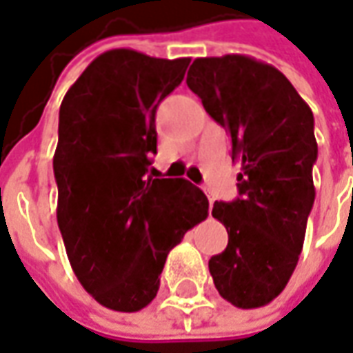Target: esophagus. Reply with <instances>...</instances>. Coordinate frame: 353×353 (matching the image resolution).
I'll use <instances>...</instances> for the list:
<instances>
[{"mask_svg":"<svg viewBox=\"0 0 353 353\" xmlns=\"http://www.w3.org/2000/svg\"><path fill=\"white\" fill-rule=\"evenodd\" d=\"M205 194H208V198H209V205H213V201H215V196L211 194V190H205Z\"/></svg>","mask_w":353,"mask_h":353,"instance_id":"obj_1","label":"esophagus"}]
</instances>
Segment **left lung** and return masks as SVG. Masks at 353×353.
Wrapping results in <instances>:
<instances>
[{
    "mask_svg": "<svg viewBox=\"0 0 353 353\" xmlns=\"http://www.w3.org/2000/svg\"><path fill=\"white\" fill-rule=\"evenodd\" d=\"M186 84L242 163L240 196L213 203L228 244L209 273L227 302L261 307L283 292L303 248L315 201L313 113L281 70L248 55L194 59Z\"/></svg>",
    "mask_w": 353,
    "mask_h": 353,
    "instance_id": "8db88e82",
    "label": "left lung"
}]
</instances>
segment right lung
I'll return each instance as SVG.
<instances>
[{
	"label": "right lung",
	"mask_w": 353,
	"mask_h": 353,
	"mask_svg": "<svg viewBox=\"0 0 353 353\" xmlns=\"http://www.w3.org/2000/svg\"><path fill=\"white\" fill-rule=\"evenodd\" d=\"M188 57L109 50L65 94L53 155L57 225L84 290L113 311H140L159 290L167 254L208 217L184 179H152L155 111L184 79Z\"/></svg>",
	"instance_id": "1"
}]
</instances>
